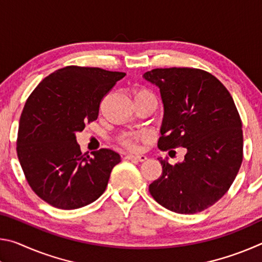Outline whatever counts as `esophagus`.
Wrapping results in <instances>:
<instances>
[{"mask_svg": "<svg viewBox=\"0 0 262 262\" xmlns=\"http://www.w3.org/2000/svg\"><path fill=\"white\" fill-rule=\"evenodd\" d=\"M127 159H135V161H139V162H144L147 161V156H144V155H127L126 156Z\"/></svg>", "mask_w": 262, "mask_h": 262, "instance_id": "34e87169", "label": "esophagus"}]
</instances>
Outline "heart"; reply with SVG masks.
<instances>
[{
    "instance_id": "obj_1",
    "label": "heart",
    "mask_w": 262,
    "mask_h": 262,
    "mask_svg": "<svg viewBox=\"0 0 262 262\" xmlns=\"http://www.w3.org/2000/svg\"><path fill=\"white\" fill-rule=\"evenodd\" d=\"M133 97H134V101L135 100H140V99H145V98H154L152 94L150 91H148L147 89H136L133 94ZM141 137V134L139 133H127V134H123L120 136V143L122 145H125L127 148H135L136 142Z\"/></svg>"
}]
</instances>
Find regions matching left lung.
<instances>
[{
  "label": "left lung",
  "instance_id": "obj_1",
  "mask_svg": "<svg viewBox=\"0 0 262 262\" xmlns=\"http://www.w3.org/2000/svg\"><path fill=\"white\" fill-rule=\"evenodd\" d=\"M143 78L158 86L163 101L158 148L186 149L176 165L158 158L163 173L149 192L178 214L205 210L228 192L243 162L242 120L232 97L201 69L157 68Z\"/></svg>",
  "mask_w": 262,
  "mask_h": 262
}]
</instances>
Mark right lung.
<instances>
[{"instance_id":"obj_1","label":"right lung","mask_w":262,"mask_h":262,"mask_svg":"<svg viewBox=\"0 0 262 262\" xmlns=\"http://www.w3.org/2000/svg\"><path fill=\"white\" fill-rule=\"evenodd\" d=\"M125 75L69 66L48 75L26 100L17 156L31 188L51 206L77 209L105 192L120 155L112 149L82 154L76 133L98 118L103 97Z\"/></svg>"}]
</instances>
